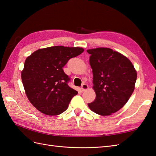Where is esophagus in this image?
I'll list each match as a JSON object with an SVG mask.
<instances>
[{"label":"esophagus","instance_id":"34e87169","mask_svg":"<svg viewBox=\"0 0 156 156\" xmlns=\"http://www.w3.org/2000/svg\"><path fill=\"white\" fill-rule=\"evenodd\" d=\"M88 86L87 85V84H82V87H81L82 91H85V90H88Z\"/></svg>","mask_w":156,"mask_h":156}]
</instances>
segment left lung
I'll list each match as a JSON object with an SVG mask.
<instances>
[{
    "mask_svg": "<svg viewBox=\"0 0 156 156\" xmlns=\"http://www.w3.org/2000/svg\"><path fill=\"white\" fill-rule=\"evenodd\" d=\"M93 73L94 102L88 104L92 112L110 115L127 103L135 89L137 72L127 57L109 48L87 50Z\"/></svg>",
    "mask_w": 156,
    "mask_h": 156,
    "instance_id": "1",
    "label": "left lung"
}]
</instances>
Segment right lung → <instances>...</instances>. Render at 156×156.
I'll list each match as a JSON object with an SVG mask.
<instances>
[{"label": "right lung", "mask_w": 156, "mask_h": 156, "mask_svg": "<svg viewBox=\"0 0 156 156\" xmlns=\"http://www.w3.org/2000/svg\"><path fill=\"white\" fill-rule=\"evenodd\" d=\"M80 47L55 46L41 48L27 58L22 82L30 102L42 114L56 115L66 110L78 92L68 86L62 68L84 52Z\"/></svg>", "instance_id": "right-lung-1"}]
</instances>
